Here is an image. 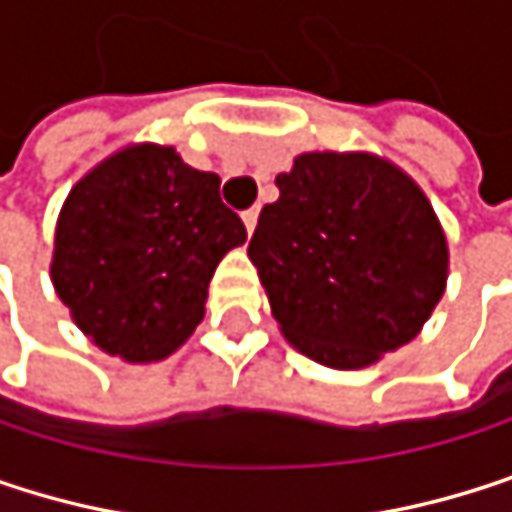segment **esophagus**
Instances as JSON below:
<instances>
[{"mask_svg": "<svg viewBox=\"0 0 512 512\" xmlns=\"http://www.w3.org/2000/svg\"><path fill=\"white\" fill-rule=\"evenodd\" d=\"M242 224H245L248 233H254V227H258V209H254V206L245 209V212H242Z\"/></svg>", "mask_w": 512, "mask_h": 512, "instance_id": "1", "label": "esophagus"}]
</instances>
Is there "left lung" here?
Instances as JSON below:
<instances>
[{
    "label": "left lung",
    "instance_id": "left-lung-1",
    "mask_svg": "<svg viewBox=\"0 0 512 512\" xmlns=\"http://www.w3.org/2000/svg\"><path fill=\"white\" fill-rule=\"evenodd\" d=\"M276 185L248 258L288 342L333 369L411 342L447 282V239L426 194L357 152H306Z\"/></svg>",
    "mask_w": 512,
    "mask_h": 512
}]
</instances>
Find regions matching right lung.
I'll return each instance as SVG.
<instances>
[{"label": "right lung", "mask_w": 512, "mask_h": 512, "mask_svg": "<svg viewBox=\"0 0 512 512\" xmlns=\"http://www.w3.org/2000/svg\"><path fill=\"white\" fill-rule=\"evenodd\" d=\"M218 185L170 146L143 143L71 188L50 273L74 324L101 351L152 363L194 333L218 261L245 242Z\"/></svg>", "instance_id": "obj_1"}]
</instances>
